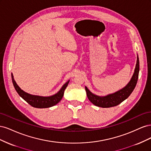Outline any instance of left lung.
<instances>
[{
	"label": "left lung",
	"mask_w": 151,
	"mask_h": 151,
	"mask_svg": "<svg viewBox=\"0 0 151 151\" xmlns=\"http://www.w3.org/2000/svg\"><path fill=\"white\" fill-rule=\"evenodd\" d=\"M139 73V60L137 56V60L135 68L134 75L132 76L130 81L124 88L117 91L115 93L109 94L106 96H98L93 94L91 91L85 87L87 96L89 101L95 106L101 108H110L117 106L124 101L134 91L135 87L137 83Z\"/></svg>",
	"instance_id": "left-lung-1"
}]
</instances>
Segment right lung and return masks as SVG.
I'll list each match as a JSON object with an SVG mask.
<instances>
[{
	"instance_id": "obj_1",
	"label": "right lung",
	"mask_w": 151,
	"mask_h": 151,
	"mask_svg": "<svg viewBox=\"0 0 151 151\" xmlns=\"http://www.w3.org/2000/svg\"><path fill=\"white\" fill-rule=\"evenodd\" d=\"M11 77L14 87L17 93L19 94V95L22 99H24L27 103L29 104L31 106L37 108H50L57 104L63 98V94H64V91L67 87L68 83H69V81H68L67 83L62 86L61 89L55 95L48 97H43L39 96L31 95L24 92V91L21 89V88L16 84L14 79V76L12 74H11Z\"/></svg>"
}]
</instances>
